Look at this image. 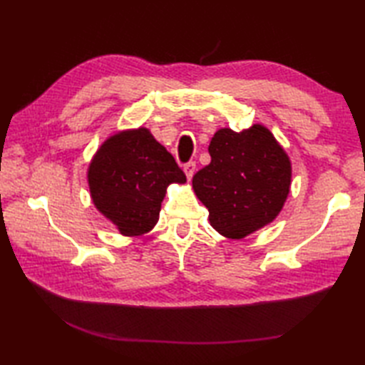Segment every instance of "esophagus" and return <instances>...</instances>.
<instances>
[{
  "instance_id": "obj_1",
  "label": "esophagus",
  "mask_w": 365,
  "mask_h": 365,
  "mask_svg": "<svg viewBox=\"0 0 365 365\" xmlns=\"http://www.w3.org/2000/svg\"><path fill=\"white\" fill-rule=\"evenodd\" d=\"M183 173H185V175H187L188 180H191L192 175H195V173H196V163H192V161L187 163V165L183 166Z\"/></svg>"
}]
</instances>
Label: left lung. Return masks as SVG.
Segmentation results:
<instances>
[{"mask_svg": "<svg viewBox=\"0 0 365 365\" xmlns=\"http://www.w3.org/2000/svg\"><path fill=\"white\" fill-rule=\"evenodd\" d=\"M210 165L192 177V190L208 208L210 226L242 240L273 222L290 192L292 161L271 131L254 123L220 128L210 145Z\"/></svg>", "mask_w": 365, "mask_h": 365, "instance_id": "1", "label": "left lung"}]
</instances>
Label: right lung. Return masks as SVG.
I'll use <instances>...</instances> for the list:
<instances>
[{
  "instance_id": "1",
  "label": "right lung",
  "mask_w": 365,
  "mask_h": 365,
  "mask_svg": "<svg viewBox=\"0 0 365 365\" xmlns=\"http://www.w3.org/2000/svg\"><path fill=\"white\" fill-rule=\"evenodd\" d=\"M92 204L123 237L149 234L173 183H187L173 155L149 128H125L108 136L88 166Z\"/></svg>"
}]
</instances>
